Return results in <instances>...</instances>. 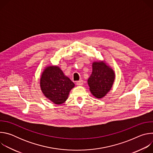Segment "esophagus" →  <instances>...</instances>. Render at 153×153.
Returning a JSON list of instances; mask_svg holds the SVG:
<instances>
[{
	"mask_svg": "<svg viewBox=\"0 0 153 153\" xmlns=\"http://www.w3.org/2000/svg\"><path fill=\"white\" fill-rule=\"evenodd\" d=\"M76 84H77V85H78V86H82V85L83 84V80H80L79 81H77V82H76Z\"/></svg>",
	"mask_w": 153,
	"mask_h": 153,
	"instance_id": "esophagus-1",
	"label": "esophagus"
}]
</instances>
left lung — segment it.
I'll list each match as a JSON object with an SVG mask.
<instances>
[{"mask_svg":"<svg viewBox=\"0 0 153 153\" xmlns=\"http://www.w3.org/2000/svg\"><path fill=\"white\" fill-rule=\"evenodd\" d=\"M92 67V74L88 79L90 91L95 97L101 99L111 90L115 73L105 61L94 62Z\"/></svg>","mask_w":153,"mask_h":153,"instance_id":"left-lung-1","label":"left lung"}]
</instances>
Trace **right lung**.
<instances>
[{
  "label": "right lung",
  "instance_id": "right-lung-1",
  "mask_svg": "<svg viewBox=\"0 0 153 153\" xmlns=\"http://www.w3.org/2000/svg\"><path fill=\"white\" fill-rule=\"evenodd\" d=\"M40 89L44 96L56 105L62 104L68 97L74 83L65 76L58 66H48L40 79Z\"/></svg>",
  "mask_w": 153,
  "mask_h": 153
}]
</instances>
